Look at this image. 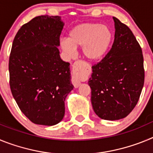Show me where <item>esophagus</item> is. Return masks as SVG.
I'll return each mask as SVG.
<instances>
[{"instance_id":"obj_1","label":"esophagus","mask_w":153,"mask_h":153,"mask_svg":"<svg viewBox=\"0 0 153 153\" xmlns=\"http://www.w3.org/2000/svg\"><path fill=\"white\" fill-rule=\"evenodd\" d=\"M78 64H79V62H78V61L75 62V63H74V67H76V66H78ZM72 83H73V84H74V86H75V87H76V88H77V87H79V86L81 85V82L77 79V78L76 77V76H74V77H73Z\"/></svg>"}]
</instances>
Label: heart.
Wrapping results in <instances>:
<instances>
[{"label": "heart", "instance_id": "heart-1", "mask_svg": "<svg viewBox=\"0 0 153 153\" xmlns=\"http://www.w3.org/2000/svg\"><path fill=\"white\" fill-rule=\"evenodd\" d=\"M113 40V31L108 26L84 23L70 30L67 40H62L60 46L69 56L74 54V49L82 48L81 52L84 59L89 62H97L106 56Z\"/></svg>", "mask_w": 153, "mask_h": 153}]
</instances>
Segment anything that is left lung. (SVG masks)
Here are the masks:
<instances>
[{"label":"left lung","mask_w":153,"mask_h":153,"mask_svg":"<svg viewBox=\"0 0 153 153\" xmlns=\"http://www.w3.org/2000/svg\"><path fill=\"white\" fill-rule=\"evenodd\" d=\"M115 39L105 57L92 67L88 84L96 114L106 120L125 118L140 99L145 73L140 44L131 30L113 17Z\"/></svg>","instance_id":"left-lung-1"}]
</instances>
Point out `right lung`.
<instances>
[{"mask_svg":"<svg viewBox=\"0 0 153 153\" xmlns=\"http://www.w3.org/2000/svg\"><path fill=\"white\" fill-rule=\"evenodd\" d=\"M64 23L60 16H38L16 34L9 59L10 86L31 122L54 126L63 119L65 100L74 89L70 63L58 47Z\"/></svg>","mask_w":153,"mask_h":153,"instance_id":"obj_1","label":"right lung"}]
</instances>
